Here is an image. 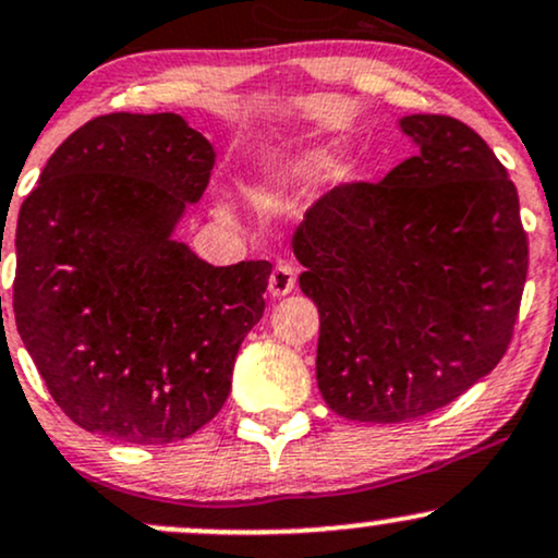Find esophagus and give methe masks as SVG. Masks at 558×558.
Wrapping results in <instances>:
<instances>
[{
	"label": "esophagus",
	"mask_w": 558,
	"mask_h": 558,
	"mask_svg": "<svg viewBox=\"0 0 558 558\" xmlns=\"http://www.w3.org/2000/svg\"><path fill=\"white\" fill-rule=\"evenodd\" d=\"M293 286H296V272H293V267L289 262H278L267 280L269 293H272V296H286V293L293 291Z\"/></svg>",
	"instance_id": "34e87169"
}]
</instances>
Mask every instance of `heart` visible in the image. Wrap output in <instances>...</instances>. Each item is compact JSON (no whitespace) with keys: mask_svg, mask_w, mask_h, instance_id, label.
<instances>
[{"mask_svg":"<svg viewBox=\"0 0 558 558\" xmlns=\"http://www.w3.org/2000/svg\"><path fill=\"white\" fill-rule=\"evenodd\" d=\"M323 167V156H302L296 158V161L286 163V167L278 169V174H275V180L278 182H302V180H310V177H315L317 171Z\"/></svg>","mask_w":558,"mask_h":558,"instance_id":"b5f03b06","label":"heart"}]
</instances>
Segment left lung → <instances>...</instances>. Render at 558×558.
I'll return each mask as SVG.
<instances>
[{
    "instance_id": "obj_1",
    "label": "left lung",
    "mask_w": 558,
    "mask_h": 558,
    "mask_svg": "<svg viewBox=\"0 0 558 558\" xmlns=\"http://www.w3.org/2000/svg\"><path fill=\"white\" fill-rule=\"evenodd\" d=\"M400 130L418 156L330 190L291 241L320 312L323 400L368 424L434 413L500 363L530 262L517 187L485 140L432 113Z\"/></svg>"
}]
</instances>
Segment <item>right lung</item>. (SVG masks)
Returning a JSON list of instances; mask_svg holds the SVG:
<instances>
[{
  "mask_svg": "<svg viewBox=\"0 0 558 558\" xmlns=\"http://www.w3.org/2000/svg\"><path fill=\"white\" fill-rule=\"evenodd\" d=\"M211 169L209 140L182 116L108 113L52 153L23 201L17 333L52 400L87 432L167 445L228 400L272 265L214 267L171 238Z\"/></svg>",
  "mask_w": 558,
  "mask_h": 558,
  "instance_id": "right-lung-1",
  "label": "right lung"
}]
</instances>
